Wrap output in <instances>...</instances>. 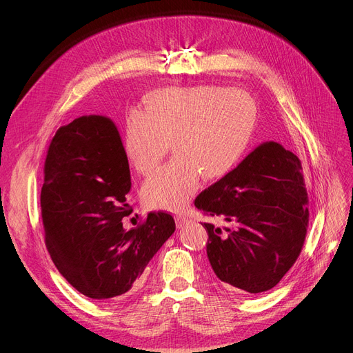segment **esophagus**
Segmentation results:
<instances>
[{"label": "esophagus", "mask_w": 353, "mask_h": 353, "mask_svg": "<svg viewBox=\"0 0 353 353\" xmlns=\"http://www.w3.org/2000/svg\"><path fill=\"white\" fill-rule=\"evenodd\" d=\"M175 222H176V226H178V228H183L186 223L190 222V219H188V218H185V216H182V215H179V216H176Z\"/></svg>", "instance_id": "34e87169"}]
</instances>
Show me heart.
Here are the masks:
<instances>
[{"instance_id":"obj_1","label":"heart","mask_w":353,"mask_h":353,"mask_svg":"<svg viewBox=\"0 0 353 353\" xmlns=\"http://www.w3.org/2000/svg\"><path fill=\"white\" fill-rule=\"evenodd\" d=\"M255 123L251 98L214 85L170 87L145 98V112L125 119L123 147L139 174H151L170 151L175 158L142 186V198L157 210L178 211L198 191L201 176H225L243 155Z\"/></svg>"}]
</instances>
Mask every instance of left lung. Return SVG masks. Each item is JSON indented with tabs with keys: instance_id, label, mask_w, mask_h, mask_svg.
<instances>
[{
	"instance_id": "left-lung-1",
	"label": "left lung",
	"mask_w": 353,
	"mask_h": 353,
	"mask_svg": "<svg viewBox=\"0 0 353 353\" xmlns=\"http://www.w3.org/2000/svg\"><path fill=\"white\" fill-rule=\"evenodd\" d=\"M301 171L294 152L269 141L196 196L199 211L226 223H203L206 254L226 289L269 291L296 262L309 221Z\"/></svg>"
}]
</instances>
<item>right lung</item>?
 I'll return each mask as SVG.
<instances>
[{"label":"right lung","mask_w":353,"mask_h":353,"mask_svg":"<svg viewBox=\"0 0 353 353\" xmlns=\"http://www.w3.org/2000/svg\"><path fill=\"white\" fill-rule=\"evenodd\" d=\"M41 190L46 245L59 274L92 299L121 296L175 232L167 212L127 231L130 163L112 119L84 115L61 127L48 148Z\"/></svg>","instance_id":"right-lung-1"}]
</instances>
